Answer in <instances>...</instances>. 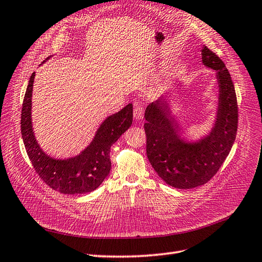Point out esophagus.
<instances>
[{
    "label": "esophagus",
    "mask_w": 262,
    "mask_h": 262,
    "mask_svg": "<svg viewBox=\"0 0 262 262\" xmlns=\"http://www.w3.org/2000/svg\"><path fill=\"white\" fill-rule=\"evenodd\" d=\"M144 105L142 103H135V105H134V117H135V119L137 120H142L144 118Z\"/></svg>",
    "instance_id": "esophagus-1"
}]
</instances>
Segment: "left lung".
Instances as JSON below:
<instances>
[{
	"label": "left lung",
	"mask_w": 262,
	"mask_h": 262,
	"mask_svg": "<svg viewBox=\"0 0 262 262\" xmlns=\"http://www.w3.org/2000/svg\"><path fill=\"white\" fill-rule=\"evenodd\" d=\"M207 69L216 71L218 100L213 124L206 135L188 139L172 112L170 92L145 110L146 152L152 168L164 182L179 189L206 184L218 171L237 135L238 106L234 86L225 63L207 46L201 49Z\"/></svg>",
	"instance_id": "1"
}]
</instances>
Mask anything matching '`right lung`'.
<instances>
[{"mask_svg": "<svg viewBox=\"0 0 262 262\" xmlns=\"http://www.w3.org/2000/svg\"><path fill=\"white\" fill-rule=\"evenodd\" d=\"M34 78L35 73H33L26 89L21 116L23 142L33 167L46 185L62 193L75 195L95 190L111 171L112 145L132 126L133 104L129 103L123 110L107 116L92 142L78 155L56 158L44 151L33 129L32 93Z\"/></svg>", "mask_w": 262, "mask_h": 262, "instance_id": "add662e5", "label": "right lung"}]
</instances>
